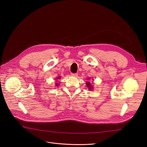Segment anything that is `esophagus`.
<instances>
[{"mask_svg":"<svg viewBox=\"0 0 147 147\" xmlns=\"http://www.w3.org/2000/svg\"><path fill=\"white\" fill-rule=\"evenodd\" d=\"M71 75L73 77H77L78 75V74L77 73H72V74H71Z\"/></svg>","mask_w":147,"mask_h":147,"instance_id":"obj_1","label":"esophagus"}]
</instances>
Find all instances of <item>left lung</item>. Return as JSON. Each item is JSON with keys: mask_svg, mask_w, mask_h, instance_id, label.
<instances>
[{"mask_svg": "<svg viewBox=\"0 0 147 147\" xmlns=\"http://www.w3.org/2000/svg\"><path fill=\"white\" fill-rule=\"evenodd\" d=\"M86 85H87V86L89 88V89H90V90H91V89H92V86L91 85V83H90V82L86 83Z\"/></svg>", "mask_w": 147, "mask_h": 147, "instance_id": "obj_1", "label": "left lung"}]
</instances>
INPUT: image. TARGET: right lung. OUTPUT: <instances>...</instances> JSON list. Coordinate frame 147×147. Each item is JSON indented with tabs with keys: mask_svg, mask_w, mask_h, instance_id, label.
Listing matches in <instances>:
<instances>
[{
	"mask_svg": "<svg viewBox=\"0 0 147 147\" xmlns=\"http://www.w3.org/2000/svg\"><path fill=\"white\" fill-rule=\"evenodd\" d=\"M60 78V77H58V78H57V79H59ZM57 85H58V84H56V86H57Z\"/></svg>",
	"mask_w": 147,
	"mask_h": 147,
	"instance_id": "obj_1",
	"label": "right lung"
}]
</instances>
